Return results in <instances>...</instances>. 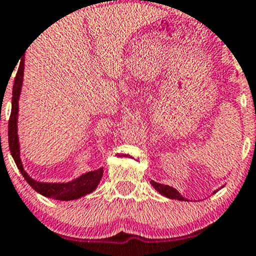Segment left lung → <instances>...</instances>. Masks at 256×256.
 Wrapping results in <instances>:
<instances>
[{
  "mask_svg": "<svg viewBox=\"0 0 256 256\" xmlns=\"http://www.w3.org/2000/svg\"><path fill=\"white\" fill-rule=\"evenodd\" d=\"M150 183L152 186H154L155 189H156L158 192L161 194V195L166 196V198H173V200H179V201H188L186 198H183V196H182L180 194L177 192V189L170 186V185H164V184L156 183V182H154V180H152Z\"/></svg>",
  "mask_w": 256,
  "mask_h": 256,
  "instance_id": "8db88e82",
  "label": "left lung"
}]
</instances>
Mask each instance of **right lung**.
Wrapping results in <instances>:
<instances>
[{
	"label": "right lung",
	"instance_id": "add662e5",
	"mask_svg": "<svg viewBox=\"0 0 256 256\" xmlns=\"http://www.w3.org/2000/svg\"><path fill=\"white\" fill-rule=\"evenodd\" d=\"M22 77H24V61H22L18 68L16 79L13 85V98H12V112L8 122V143H10V150L16 167L25 180L30 184L32 189L46 198H50L60 201H71L77 200L82 196L92 192L98 188L104 174V168H98L96 171L84 173L80 177L73 179L68 183H42L32 179L26 173L22 167V158H20V146L19 138H18V112H19V96L22 91Z\"/></svg>",
	"mask_w": 256,
	"mask_h": 256
}]
</instances>
